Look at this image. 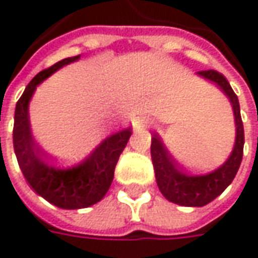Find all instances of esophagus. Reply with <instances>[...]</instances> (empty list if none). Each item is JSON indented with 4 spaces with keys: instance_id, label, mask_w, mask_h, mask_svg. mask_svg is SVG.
<instances>
[{
    "instance_id": "obj_1",
    "label": "esophagus",
    "mask_w": 258,
    "mask_h": 258,
    "mask_svg": "<svg viewBox=\"0 0 258 258\" xmlns=\"http://www.w3.org/2000/svg\"><path fill=\"white\" fill-rule=\"evenodd\" d=\"M139 123H148V122H139Z\"/></svg>"
}]
</instances>
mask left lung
Here are the masks:
<instances>
[{"label":"left lung","mask_w":258,"mask_h":258,"mask_svg":"<svg viewBox=\"0 0 258 258\" xmlns=\"http://www.w3.org/2000/svg\"><path fill=\"white\" fill-rule=\"evenodd\" d=\"M198 75L215 83L228 96L235 117V145L228 159L215 171L207 175H188L182 172L173 162L161 138L154 135L151 144V156L158 188L168 201L183 207H204L214 201L233 182L243 159L244 127L237 94L234 93L228 80L221 73L215 70H204L198 72Z\"/></svg>","instance_id":"1"}]
</instances>
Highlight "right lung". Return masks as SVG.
I'll return each instance as SVG.
<instances>
[{"instance_id":"right-lung-1","label":"right lung","mask_w":258,"mask_h":258,"mask_svg":"<svg viewBox=\"0 0 258 258\" xmlns=\"http://www.w3.org/2000/svg\"><path fill=\"white\" fill-rule=\"evenodd\" d=\"M80 55L64 58L35 76L25 87L17 102L14 114L13 142L21 172L27 182L40 197L50 204L64 210H79L99 203L110 188L114 166L123 152L132 129L119 131L106 138L102 144L75 166H58L45 159L37 148L28 116V104L37 86L63 66L79 60Z\"/></svg>"}]
</instances>
